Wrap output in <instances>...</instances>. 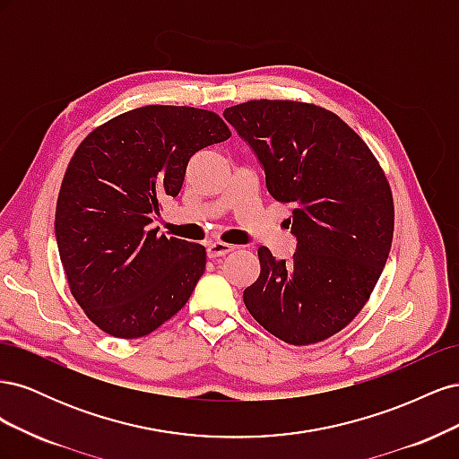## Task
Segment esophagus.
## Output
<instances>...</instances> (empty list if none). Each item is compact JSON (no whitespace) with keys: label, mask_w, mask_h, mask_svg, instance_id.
<instances>
[{"label":"esophagus","mask_w":459,"mask_h":459,"mask_svg":"<svg viewBox=\"0 0 459 459\" xmlns=\"http://www.w3.org/2000/svg\"><path fill=\"white\" fill-rule=\"evenodd\" d=\"M233 251V245L221 243V241H214L206 245V255L208 258H218V256H226L228 253Z\"/></svg>","instance_id":"obj_1"}]
</instances>
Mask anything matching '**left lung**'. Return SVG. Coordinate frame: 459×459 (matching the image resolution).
<instances>
[{
  "instance_id": "1",
  "label": "left lung",
  "mask_w": 459,
  "mask_h": 459,
  "mask_svg": "<svg viewBox=\"0 0 459 459\" xmlns=\"http://www.w3.org/2000/svg\"><path fill=\"white\" fill-rule=\"evenodd\" d=\"M253 149L297 248L290 260L258 248L260 275L247 310L273 337L312 344L335 335L364 308L393 243L391 187L368 145L322 107L247 101L224 110Z\"/></svg>"
}]
</instances>
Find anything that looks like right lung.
Masks as SVG:
<instances>
[{"instance_id":"obj_1","label":"right lung","mask_w":459,"mask_h":459,"mask_svg":"<svg viewBox=\"0 0 459 459\" xmlns=\"http://www.w3.org/2000/svg\"><path fill=\"white\" fill-rule=\"evenodd\" d=\"M230 135L211 110L147 105L78 145L61 184L55 238L73 297L108 335H149L186 307L206 266L204 247L149 224L160 199L182 189L189 159Z\"/></svg>"}]
</instances>
